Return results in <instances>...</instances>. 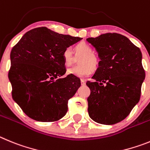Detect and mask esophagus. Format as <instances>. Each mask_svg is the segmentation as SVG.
<instances>
[{"instance_id": "obj_1", "label": "esophagus", "mask_w": 150, "mask_h": 150, "mask_svg": "<svg viewBox=\"0 0 150 150\" xmlns=\"http://www.w3.org/2000/svg\"><path fill=\"white\" fill-rule=\"evenodd\" d=\"M81 85H85L86 84V81L85 80H83V79H81Z\"/></svg>"}]
</instances>
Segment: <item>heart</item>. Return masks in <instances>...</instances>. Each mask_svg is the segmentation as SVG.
Returning a JSON list of instances; mask_svg holds the SVG:
<instances>
[{
  "instance_id": "heart-1",
  "label": "heart",
  "mask_w": 150,
  "mask_h": 150,
  "mask_svg": "<svg viewBox=\"0 0 150 150\" xmlns=\"http://www.w3.org/2000/svg\"><path fill=\"white\" fill-rule=\"evenodd\" d=\"M75 52L76 57L81 56L78 59V66L72 67L67 70V75H74L78 78H84L93 72V69H96L99 64V60L94 54V50L89 44L86 42L78 43L75 46ZM63 63L66 67H69L75 60L72 51L69 48H65L63 54Z\"/></svg>"
}]
</instances>
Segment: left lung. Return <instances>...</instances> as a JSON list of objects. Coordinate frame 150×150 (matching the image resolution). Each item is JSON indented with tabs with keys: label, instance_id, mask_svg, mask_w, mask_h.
<instances>
[{
	"label": "left lung",
	"instance_id": "obj_1",
	"mask_svg": "<svg viewBox=\"0 0 150 150\" xmlns=\"http://www.w3.org/2000/svg\"><path fill=\"white\" fill-rule=\"evenodd\" d=\"M100 59L98 69L87 81L90 95L88 113L95 122L113 125L123 120L138 103L145 79L142 54L127 37L105 33L88 38Z\"/></svg>",
	"mask_w": 150,
	"mask_h": 150
}]
</instances>
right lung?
I'll use <instances>...</instances> for the list:
<instances>
[{"label": "right lung", "instance_id": "obj_1", "mask_svg": "<svg viewBox=\"0 0 150 150\" xmlns=\"http://www.w3.org/2000/svg\"><path fill=\"white\" fill-rule=\"evenodd\" d=\"M59 34L45 27L27 32L13 48L9 71L13 100L30 118L54 122L64 117L68 100L81 86L63 63L65 48L81 40Z\"/></svg>", "mask_w": 150, "mask_h": 150}]
</instances>
